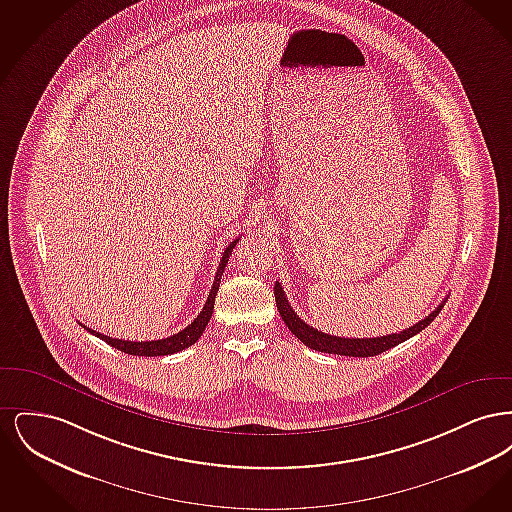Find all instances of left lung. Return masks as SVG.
I'll use <instances>...</instances> for the list:
<instances>
[{"label":"left lung","mask_w":512,"mask_h":512,"mask_svg":"<svg viewBox=\"0 0 512 512\" xmlns=\"http://www.w3.org/2000/svg\"><path fill=\"white\" fill-rule=\"evenodd\" d=\"M274 297H276V307H278L280 317L286 322L290 332L295 334L297 340L303 341L307 347L320 351V353H334V355H345V357H374V355L388 351L391 347L422 332L434 318L438 317L439 311L445 305V301H441L438 309H434L428 317L422 318L420 322H416L414 326H409L407 330H403L399 334H388V336H380V338H340V336L324 334L317 328L309 326L307 322H303L293 311L292 305L288 303V297L284 293V288L280 286V282L274 284Z\"/></svg>","instance_id":"1"}]
</instances>
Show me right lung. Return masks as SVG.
<instances>
[{
	"label": "right lung",
	"instance_id": "right-lung-1",
	"mask_svg": "<svg viewBox=\"0 0 512 512\" xmlns=\"http://www.w3.org/2000/svg\"><path fill=\"white\" fill-rule=\"evenodd\" d=\"M240 242V238H236L232 244L228 245L222 253V259H220L219 268H217V276H215V282H213V288L209 292V297L201 309V313L197 315L192 324H188L184 330H180L178 334H172L165 340H151V341H128V340H117V338H109V336H103L92 328H86L90 334L98 336L99 340L109 343L111 347L119 349L122 353H128V355H138V357H161V355H172V353H178L190 345H194L195 341L201 338V334L205 332V326L209 324V320L213 317V309H215V295L219 292L220 278H222V272L224 267L232 255V249L236 247V244Z\"/></svg>",
	"mask_w": 512,
	"mask_h": 512
}]
</instances>
